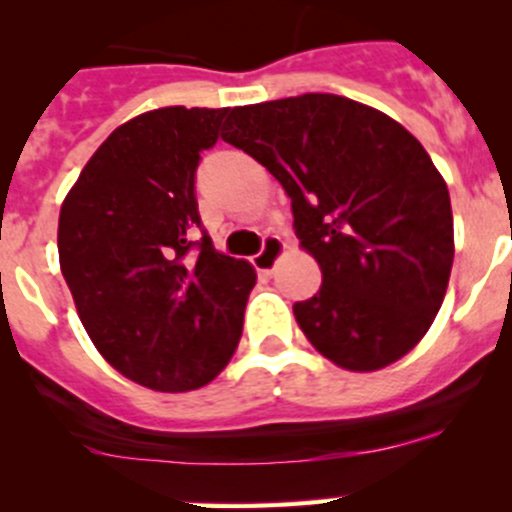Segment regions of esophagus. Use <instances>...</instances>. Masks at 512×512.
<instances>
[{
    "mask_svg": "<svg viewBox=\"0 0 512 512\" xmlns=\"http://www.w3.org/2000/svg\"><path fill=\"white\" fill-rule=\"evenodd\" d=\"M282 252H285V242L277 235H265L262 237V250L252 257V265H255L257 272H262V275H270V272L275 270L277 260L282 257Z\"/></svg>",
    "mask_w": 512,
    "mask_h": 512,
    "instance_id": "obj_1",
    "label": "esophagus"
}]
</instances>
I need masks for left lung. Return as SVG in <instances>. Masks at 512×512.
Instances as JSON below:
<instances>
[{
  "label": "left lung",
  "mask_w": 512,
  "mask_h": 512,
  "mask_svg": "<svg viewBox=\"0 0 512 512\" xmlns=\"http://www.w3.org/2000/svg\"><path fill=\"white\" fill-rule=\"evenodd\" d=\"M223 141L265 165L292 200L322 287L294 304L317 352L376 371L421 342L453 267L448 188L401 123L334 94L232 108Z\"/></svg>",
  "instance_id": "left-lung-1"
}]
</instances>
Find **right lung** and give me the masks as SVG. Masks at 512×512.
<instances>
[{"label":"right lung","mask_w":512,"mask_h":512,"mask_svg":"<svg viewBox=\"0 0 512 512\" xmlns=\"http://www.w3.org/2000/svg\"><path fill=\"white\" fill-rule=\"evenodd\" d=\"M227 113L168 106L123 123L61 205V275L81 322L148 389H200L240 342L255 267L215 250L195 198L200 153Z\"/></svg>","instance_id":"right-lung-1"}]
</instances>
